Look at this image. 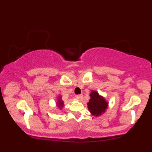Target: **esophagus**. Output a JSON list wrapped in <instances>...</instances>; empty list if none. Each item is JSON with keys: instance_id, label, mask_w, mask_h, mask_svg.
Instances as JSON below:
<instances>
[{"instance_id": "34e87169", "label": "esophagus", "mask_w": 152, "mask_h": 152, "mask_svg": "<svg viewBox=\"0 0 152 152\" xmlns=\"http://www.w3.org/2000/svg\"><path fill=\"white\" fill-rule=\"evenodd\" d=\"M82 98V95H76L75 96V99H77V100H80Z\"/></svg>"}]
</instances>
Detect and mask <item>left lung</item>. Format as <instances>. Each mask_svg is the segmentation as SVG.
I'll return each mask as SVG.
<instances>
[{
	"instance_id": "8db88e82",
	"label": "left lung",
	"mask_w": 152,
	"mask_h": 152,
	"mask_svg": "<svg viewBox=\"0 0 152 152\" xmlns=\"http://www.w3.org/2000/svg\"><path fill=\"white\" fill-rule=\"evenodd\" d=\"M90 96L89 102L87 104L90 112L96 116H100L102 113L105 112L108 106V103L105 99L101 96L96 91H91Z\"/></svg>"
}]
</instances>
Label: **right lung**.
<instances>
[{"instance_id": "right-lung-1", "label": "right lung", "mask_w": 152, "mask_h": 152, "mask_svg": "<svg viewBox=\"0 0 152 152\" xmlns=\"http://www.w3.org/2000/svg\"><path fill=\"white\" fill-rule=\"evenodd\" d=\"M58 105L59 108H62L64 106V102L61 100V99H58Z\"/></svg>"}]
</instances>
